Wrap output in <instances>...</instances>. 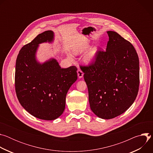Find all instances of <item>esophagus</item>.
<instances>
[{
  "label": "esophagus",
  "mask_w": 153,
  "mask_h": 153,
  "mask_svg": "<svg viewBox=\"0 0 153 153\" xmlns=\"http://www.w3.org/2000/svg\"><path fill=\"white\" fill-rule=\"evenodd\" d=\"M77 76L79 78H82L83 76V71L80 70V69H78L77 71Z\"/></svg>",
  "instance_id": "obj_1"
}]
</instances>
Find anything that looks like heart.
<instances>
[{"label": "heart", "instance_id": "b5f03b06", "mask_svg": "<svg viewBox=\"0 0 153 153\" xmlns=\"http://www.w3.org/2000/svg\"><path fill=\"white\" fill-rule=\"evenodd\" d=\"M87 48H88V47H83L82 49L79 50V52H82V51H85ZM97 47H93L92 48L90 51L88 52V53L86 54V56H85V60L86 63H91L92 62L94 59H95L96 57V53H97Z\"/></svg>", "mask_w": 153, "mask_h": 153}]
</instances>
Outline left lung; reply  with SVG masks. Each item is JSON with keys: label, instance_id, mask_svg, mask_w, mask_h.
I'll return each instance as SVG.
<instances>
[{"label": "left lung", "instance_id": "1", "mask_svg": "<svg viewBox=\"0 0 153 153\" xmlns=\"http://www.w3.org/2000/svg\"><path fill=\"white\" fill-rule=\"evenodd\" d=\"M106 51L98 50L94 61L82 66L91 110L99 117L114 118L134 102L139 86V61L133 45L108 31Z\"/></svg>", "mask_w": 153, "mask_h": 153}]
</instances>
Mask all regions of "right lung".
<instances>
[{"label":"right lung","instance_id":"add662e5","mask_svg":"<svg viewBox=\"0 0 153 153\" xmlns=\"http://www.w3.org/2000/svg\"><path fill=\"white\" fill-rule=\"evenodd\" d=\"M53 40V31L39 34L21 48L16 63L15 88L20 105L32 116L46 120L62 115L67 92L77 79L75 66L61 68L53 58L43 63L36 60L40 43Z\"/></svg>","mask_w":153,"mask_h":153}]
</instances>
